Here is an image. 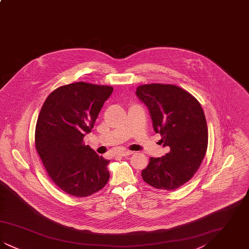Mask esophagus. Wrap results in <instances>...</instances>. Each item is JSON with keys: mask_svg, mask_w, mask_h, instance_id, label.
Wrapping results in <instances>:
<instances>
[{"mask_svg": "<svg viewBox=\"0 0 249 249\" xmlns=\"http://www.w3.org/2000/svg\"><path fill=\"white\" fill-rule=\"evenodd\" d=\"M132 154H133V152L130 151V150H120V151L118 152V155L121 156V157H127V156H130V155Z\"/></svg>", "mask_w": 249, "mask_h": 249, "instance_id": "obj_1", "label": "esophagus"}]
</instances>
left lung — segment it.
Here are the masks:
<instances>
[{"mask_svg":"<svg viewBox=\"0 0 249 249\" xmlns=\"http://www.w3.org/2000/svg\"><path fill=\"white\" fill-rule=\"evenodd\" d=\"M136 95L148 107L155 132L169 153L150 158L142 171L145 183L159 190H177L195 175L207 150L208 129L198 100L171 84H145Z\"/></svg>","mask_w":249,"mask_h":249,"instance_id":"1","label":"left lung"}]
</instances>
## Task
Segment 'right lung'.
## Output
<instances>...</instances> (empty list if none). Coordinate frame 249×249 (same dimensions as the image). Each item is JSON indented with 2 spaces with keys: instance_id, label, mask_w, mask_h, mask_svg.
Masks as SVG:
<instances>
[{
  "instance_id": "right-lung-1",
  "label": "right lung",
  "mask_w": 249,
  "mask_h": 249,
  "mask_svg": "<svg viewBox=\"0 0 249 249\" xmlns=\"http://www.w3.org/2000/svg\"><path fill=\"white\" fill-rule=\"evenodd\" d=\"M113 87L86 82L61 86L48 95L36 122V148L48 177L64 192L88 197L109 180L105 160L84 142Z\"/></svg>"
}]
</instances>
